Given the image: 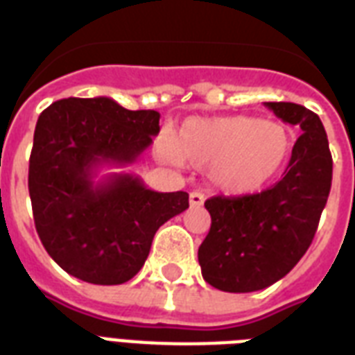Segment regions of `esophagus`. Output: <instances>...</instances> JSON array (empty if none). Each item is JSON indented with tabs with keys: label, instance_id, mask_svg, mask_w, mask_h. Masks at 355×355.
<instances>
[{
	"label": "esophagus",
	"instance_id": "esophagus-1",
	"mask_svg": "<svg viewBox=\"0 0 355 355\" xmlns=\"http://www.w3.org/2000/svg\"><path fill=\"white\" fill-rule=\"evenodd\" d=\"M202 202H205V193H200V191H191L189 193V205L202 206Z\"/></svg>",
	"mask_w": 355,
	"mask_h": 355
}]
</instances>
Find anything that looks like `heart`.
Instances as JSON below:
<instances>
[{"label": "heart", "mask_w": 355, "mask_h": 355, "mask_svg": "<svg viewBox=\"0 0 355 355\" xmlns=\"http://www.w3.org/2000/svg\"><path fill=\"white\" fill-rule=\"evenodd\" d=\"M293 150L291 130L252 116L189 118L177 128L164 155L186 166L208 167L227 193L250 195L272 182Z\"/></svg>", "instance_id": "obj_1"}]
</instances>
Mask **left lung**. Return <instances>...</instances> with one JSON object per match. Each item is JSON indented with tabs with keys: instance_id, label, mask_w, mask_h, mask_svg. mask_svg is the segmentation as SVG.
<instances>
[{
	"instance_id": "8db88e82",
	"label": "left lung",
	"mask_w": 355,
	"mask_h": 355,
	"mask_svg": "<svg viewBox=\"0 0 355 355\" xmlns=\"http://www.w3.org/2000/svg\"><path fill=\"white\" fill-rule=\"evenodd\" d=\"M265 107L302 134L272 188L205 202L211 227L199 247L200 270L210 286L227 293L259 291L284 278L313 241L330 195L334 162L319 116L295 103Z\"/></svg>"
}]
</instances>
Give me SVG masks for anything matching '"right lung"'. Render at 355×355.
I'll use <instances>...</instances> for the list:
<instances>
[{"mask_svg":"<svg viewBox=\"0 0 355 355\" xmlns=\"http://www.w3.org/2000/svg\"><path fill=\"white\" fill-rule=\"evenodd\" d=\"M156 110H127L110 97H69L40 114L29 158L36 232L68 275L125 284L144 267L156 230L189 206L128 173L94 180L103 166L136 162L160 132Z\"/></svg>","mask_w":355,"mask_h":355,"instance_id":"1","label":"right lung"}]
</instances>
